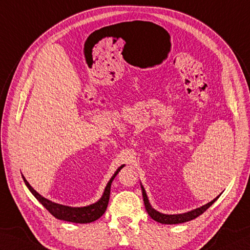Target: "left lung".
Here are the masks:
<instances>
[{
  "label": "left lung",
  "mask_w": 250,
  "mask_h": 250,
  "mask_svg": "<svg viewBox=\"0 0 250 250\" xmlns=\"http://www.w3.org/2000/svg\"><path fill=\"white\" fill-rule=\"evenodd\" d=\"M141 188H142V195H143V200H144L146 211H147V213L149 214V217L151 219L159 223H163V224H179V223L190 221V220L197 218L198 216H200V214L206 211V210L219 198L220 195H221L220 194L219 196L212 199L210 203L204 205V206L199 207V208L190 210V211L184 212V213H178V214H166V213H161V212L157 211V210L151 207L147 195H146V190L142 184H141Z\"/></svg>",
  "instance_id": "1"
}]
</instances>
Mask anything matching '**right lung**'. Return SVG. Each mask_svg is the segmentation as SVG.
<instances>
[{
    "label": "right lung",
    "instance_id": "right-lung-1",
    "mask_svg": "<svg viewBox=\"0 0 250 250\" xmlns=\"http://www.w3.org/2000/svg\"><path fill=\"white\" fill-rule=\"evenodd\" d=\"M124 167L125 165H122L116 170V172L110 178L108 183H107L102 197L97 200L96 203L91 204L89 206H84V207H70V206H65V205L54 203L52 200L43 197L42 195L39 194L37 190L28 183V181L24 179L23 175H22V179H23L24 184L27 185V188L32 193L33 196L36 197L39 202H40L43 206L46 208V210H48V212L53 214L56 219L63 220V221H67V222H73V223H90V222L95 221L97 219H100L103 214H104L105 210L107 208V205H108V202H109L110 187H111L112 181H114L116 175L119 173V171Z\"/></svg>",
    "mask_w": 250,
    "mask_h": 250
}]
</instances>
